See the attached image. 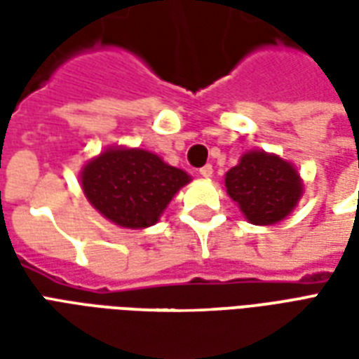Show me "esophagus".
<instances>
[{"mask_svg": "<svg viewBox=\"0 0 359 359\" xmlns=\"http://www.w3.org/2000/svg\"><path fill=\"white\" fill-rule=\"evenodd\" d=\"M200 175H202L203 179H210L211 175H213V167L211 165H203L202 169H200Z\"/></svg>", "mask_w": 359, "mask_h": 359, "instance_id": "34e87169", "label": "esophagus"}]
</instances>
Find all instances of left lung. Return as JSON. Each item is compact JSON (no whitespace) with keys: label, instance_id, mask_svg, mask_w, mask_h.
Here are the masks:
<instances>
[{"label":"left lung","instance_id":"8db88e82","mask_svg":"<svg viewBox=\"0 0 359 359\" xmlns=\"http://www.w3.org/2000/svg\"><path fill=\"white\" fill-rule=\"evenodd\" d=\"M226 194L252 225H277L294 211L304 180L294 163L277 154L250 149L225 175Z\"/></svg>","mask_w":359,"mask_h":359}]
</instances>
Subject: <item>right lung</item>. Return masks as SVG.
Segmentation results:
<instances>
[{
  "label": "right lung",
  "instance_id": "right-lung-1",
  "mask_svg": "<svg viewBox=\"0 0 359 359\" xmlns=\"http://www.w3.org/2000/svg\"><path fill=\"white\" fill-rule=\"evenodd\" d=\"M192 177L142 148L109 146L88 159L81 187L103 217L123 229L156 225L165 208Z\"/></svg>",
  "mask_w": 359,
  "mask_h": 359
}]
</instances>
